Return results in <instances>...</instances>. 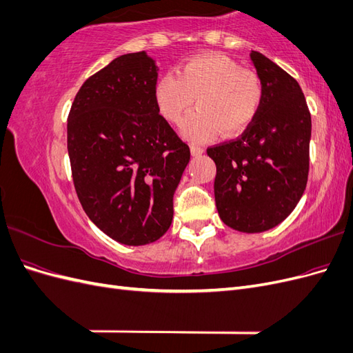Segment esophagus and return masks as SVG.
Segmentation results:
<instances>
[{"instance_id": "34e87169", "label": "esophagus", "mask_w": 353, "mask_h": 353, "mask_svg": "<svg viewBox=\"0 0 353 353\" xmlns=\"http://www.w3.org/2000/svg\"><path fill=\"white\" fill-rule=\"evenodd\" d=\"M191 153H193V156H200L205 153V148L199 144H191Z\"/></svg>"}]
</instances>
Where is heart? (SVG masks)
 Listing matches in <instances>:
<instances>
[{
  "label": "heart",
  "mask_w": 353,
  "mask_h": 353,
  "mask_svg": "<svg viewBox=\"0 0 353 353\" xmlns=\"http://www.w3.org/2000/svg\"><path fill=\"white\" fill-rule=\"evenodd\" d=\"M157 109L170 123H181L196 100L184 134L203 141L218 130L236 135L258 117L263 103V85L252 70L223 54H205L181 63L175 73H165L154 85Z\"/></svg>",
  "instance_id": "b5f03b06"
}]
</instances>
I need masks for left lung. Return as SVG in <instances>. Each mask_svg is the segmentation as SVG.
<instances>
[{
	"label": "left lung",
	"instance_id": "left-lung-1",
	"mask_svg": "<svg viewBox=\"0 0 353 353\" xmlns=\"http://www.w3.org/2000/svg\"><path fill=\"white\" fill-rule=\"evenodd\" d=\"M250 59L263 85L258 117L236 140L208 148L215 160V201L223 223L262 232L301 200L309 174V113L301 85L258 51Z\"/></svg>",
	"mask_w": 353,
	"mask_h": 353
}]
</instances>
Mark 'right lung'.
Instances as JSON below:
<instances>
[{
    "mask_svg": "<svg viewBox=\"0 0 353 353\" xmlns=\"http://www.w3.org/2000/svg\"><path fill=\"white\" fill-rule=\"evenodd\" d=\"M157 68L130 52L82 83L68 117V152L78 199L113 240L141 245L170 227L174 193L190 147L159 113Z\"/></svg>",
    "mask_w": 353,
    "mask_h": 353,
    "instance_id": "1",
    "label": "right lung"
}]
</instances>
